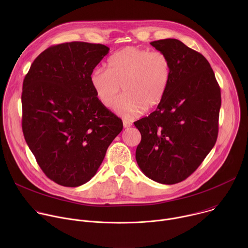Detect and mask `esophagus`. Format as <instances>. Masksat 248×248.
I'll use <instances>...</instances> for the list:
<instances>
[{
	"instance_id": "esophagus-1",
	"label": "esophagus",
	"mask_w": 248,
	"mask_h": 248,
	"mask_svg": "<svg viewBox=\"0 0 248 248\" xmlns=\"http://www.w3.org/2000/svg\"><path fill=\"white\" fill-rule=\"evenodd\" d=\"M123 124H124V128H127V127H129V126L132 125V124H131L130 122H127V121H124Z\"/></svg>"
}]
</instances>
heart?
<instances>
[{"mask_svg":"<svg viewBox=\"0 0 248 248\" xmlns=\"http://www.w3.org/2000/svg\"><path fill=\"white\" fill-rule=\"evenodd\" d=\"M170 62L160 51L125 47L108 61V69L96 67L90 83L99 102L111 107L121 87L124 95L115 103V112L132 119L149 112L162 102L170 78Z\"/></svg>","mask_w":248,"mask_h":248,"instance_id":"1","label":"heart"}]
</instances>
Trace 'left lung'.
<instances>
[{
    "label": "left lung",
    "mask_w": 248,
    "mask_h": 248,
    "mask_svg": "<svg viewBox=\"0 0 248 248\" xmlns=\"http://www.w3.org/2000/svg\"><path fill=\"white\" fill-rule=\"evenodd\" d=\"M170 62V78L156 111L134 123L141 133L136 162L149 179L174 185L187 179L218 137L221 89L200 53L178 39L150 43Z\"/></svg>",
    "instance_id": "1"
}]
</instances>
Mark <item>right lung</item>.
Listing matches in <instances>:
<instances>
[{
    "mask_svg": "<svg viewBox=\"0 0 248 248\" xmlns=\"http://www.w3.org/2000/svg\"><path fill=\"white\" fill-rule=\"evenodd\" d=\"M102 44L52 46L32 62L22 85V131L39 167L77 187L97 172L123 122L99 102L90 75L109 53Z\"/></svg>",
    "mask_w": 248,
    "mask_h": 248,
    "instance_id": "obj_1",
    "label": "right lung"
}]
</instances>
